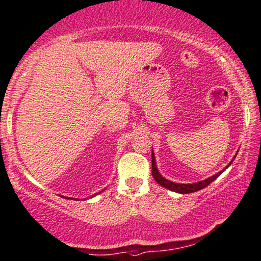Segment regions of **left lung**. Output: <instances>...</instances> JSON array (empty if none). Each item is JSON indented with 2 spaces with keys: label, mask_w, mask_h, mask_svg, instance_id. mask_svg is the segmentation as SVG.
<instances>
[{
  "label": "left lung",
  "mask_w": 261,
  "mask_h": 261,
  "mask_svg": "<svg viewBox=\"0 0 261 261\" xmlns=\"http://www.w3.org/2000/svg\"><path fill=\"white\" fill-rule=\"evenodd\" d=\"M235 159V158H233ZM233 159L231 160V163L233 161ZM231 163H230L227 166L225 167V169H227V167L231 165ZM225 169L220 171V172L216 173L214 176L207 178V179L204 180H201V182H196V183H188V184H182V183H174V182H171V180L166 179V178L163 177L159 172V170H158L156 167V163H155V156H154V151L153 149H151V174H153V178L155 180H156L158 183L160 184L161 187L166 188V189L169 190H172V191H176V193H179V194H190V193H195V191H199L201 189H203V188H206L207 186H210L211 183L213 182L214 179H217L220 174H222L224 171H225Z\"/></svg>",
  "instance_id": "obj_1"
}]
</instances>
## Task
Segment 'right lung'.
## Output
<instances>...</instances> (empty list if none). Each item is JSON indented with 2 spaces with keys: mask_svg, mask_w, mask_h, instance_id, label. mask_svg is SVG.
I'll use <instances>...</instances> for the list:
<instances>
[{
  "mask_svg": "<svg viewBox=\"0 0 261 261\" xmlns=\"http://www.w3.org/2000/svg\"><path fill=\"white\" fill-rule=\"evenodd\" d=\"M97 194H98V193H97ZM95 195H96V194H95ZM95 195H94V196H95ZM62 197H64V196H62ZM91 197H92V196H91ZM68 199H70V197H68Z\"/></svg>",
  "mask_w": 261,
  "mask_h": 261,
  "instance_id": "right-lung-1",
  "label": "right lung"
}]
</instances>
